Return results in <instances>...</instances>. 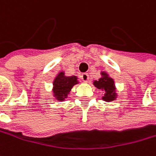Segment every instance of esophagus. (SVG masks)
I'll return each instance as SVG.
<instances>
[{"label": "esophagus", "mask_w": 156, "mask_h": 156, "mask_svg": "<svg viewBox=\"0 0 156 156\" xmlns=\"http://www.w3.org/2000/svg\"><path fill=\"white\" fill-rule=\"evenodd\" d=\"M81 78H82V80H83V81L87 82V81H88V79H89V75H88L87 73H83V74L81 75Z\"/></svg>", "instance_id": "obj_1"}]
</instances>
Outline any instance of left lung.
<instances>
[{
	"instance_id": "obj_1",
	"label": "left lung",
	"mask_w": 156,
	"mask_h": 156,
	"mask_svg": "<svg viewBox=\"0 0 156 156\" xmlns=\"http://www.w3.org/2000/svg\"><path fill=\"white\" fill-rule=\"evenodd\" d=\"M103 78H99L98 81H94V85L98 88V89H102L105 90V96L103 97V99L105 101H113L115 99L116 94L114 92L115 87H114V82L113 79L109 78L106 75V73H102Z\"/></svg>"
}]
</instances>
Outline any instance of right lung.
<instances>
[{"label":"right lung","instance_id":"add662e5","mask_svg":"<svg viewBox=\"0 0 156 156\" xmlns=\"http://www.w3.org/2000/svg\"><path fill=\"white\" fill-rule=\"evenodd\" d=\"M78 78L75 76L65 77L63 72H61L53 81V94L57 100H64L74 85L78 84Z\"/></svg>","mask_w":156,"mask_h":156}]
</instances>
